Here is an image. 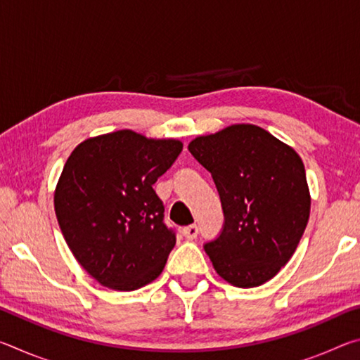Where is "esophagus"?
Wrapping results in <instances>:
<instances>
[{
	"instance_id": "1",
	"label": "esophagus",
	"mask_w": 360,
	"mask_h": 360,
	"mask_svg": "<svg viewBox=\"0 0 360 360\" xmlns=\"http://www.w3.org/2000/svg\"><path fill=\"white\" fill-rule=\"evenodd\" d=\"M182 235L186 236L187 240H195L197 238V235H198V227L197 225H187V227H184L182 229Z\"/></svg>"
}]
</instances>
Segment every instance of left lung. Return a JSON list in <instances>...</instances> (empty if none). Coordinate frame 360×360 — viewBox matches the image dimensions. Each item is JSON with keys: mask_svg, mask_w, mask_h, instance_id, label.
Here are the masks:
<instances>
[{"mask_svg": "<svg viewBox=\"0 0 360 360\" xmlns=\"http://www.w3.org/2000/svg\"><path fill=\"white\" fill-rule=\"evenodd\" d=\"M212 176L224 211L221 235L205 245L217 275L236 288L276 276L300 243L309 191L300 155L271 133L236 124L188 144Z\"/></svg>", "mask_w": 360, "mask_h": 360, "instance_id": "obj_1", "label": "left lung"}]
</instances>
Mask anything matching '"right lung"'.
I'll return each instance as SVG.
<instances>
[{
	"label": "right lung",
	"instance_id": "add662e5",
	"mask_svg": "<svg viewBox=\"0 0 360 360\" xmlns=\"http://www.w3.org/2000/svg\"><path fill=\"white\" fill-rule=\"evenodd\" d=\"M181 150L178 139L119 130L85 139L66 160L57 221L76 260L105 288L136 290L165 266L176 235L152 186Z\"/></svg>",
	"mask_w": 360,
	"mask_h": 360
}]
</instances>
